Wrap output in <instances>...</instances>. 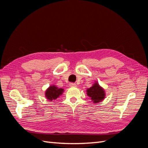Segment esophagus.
<instances>
[{
	"label": "esophagus",
	"instance_id": "1",
	"mask_svg": "<svg viewBox=\"0 0 148 148\" xmlns=\"http://www.w3.org/2000/svg\"><path fill=\"white\" fill-rule=\"evenodd\" d=\"M70 86L71 87H76V86H77V85L75 83H70Z\"/></svg>",
	"mask_w": 148,
	"mask_h": 148
}]
</instances>
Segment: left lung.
I'll return each instance as SVG.
<instances>
[{
    "label": "left lung",
    "instance_id": "left-lung-1",
    "mask_svg": "<svg viewBox=\"0 0 148 148\" xmlns=\"http://www.w3.org/2000/svg\"><path fill=\"white\" fill-rule=\"evenodd\" d=\"M86 94L91 98L94 104H97L102 101L106 97L104 89L100 86L97 81L94 83L91 87L86 89Z\"/></svg>",
    "mask_w": 148,
    "mask_h": 148
}]
</instances>
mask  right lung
<instances>
[{
    "mask_svg": "<svg viewBox=\"0 0 148 148\" xmlns=\"http://www.w3.org/2000/svg\"><path fill=\"white\" fill-rule=\"evenodd\" d=\"M64 91V89L63 88H59L56 85L52 84L46 90L45 97L49 101H54L59 97L63 94Z\"/></svg>",
    "mask_w": 148,
    "mask_h": 148,
    "instance_id": "1",
    "label": "right lung"
}]
</instances>
